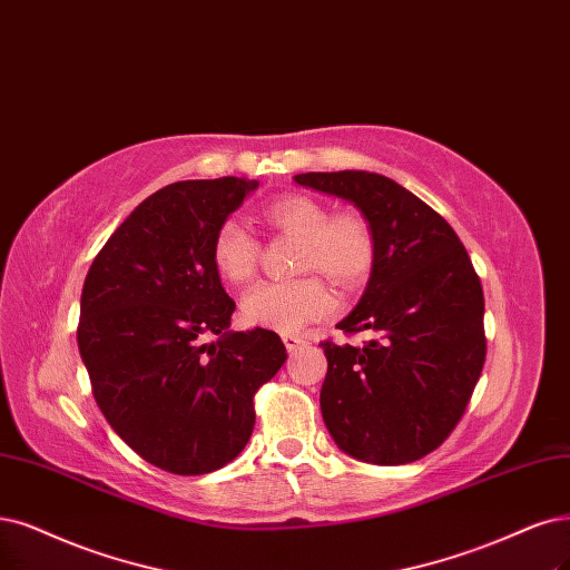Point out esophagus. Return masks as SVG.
I'll list each match as a JSON object with an SVG mask.
<instances>
[{"label": "esophagus", "instance_id": "1", "mask_svg": "<svg viewBox=\"0 0 570 570\" xmlns=\"http://www.w3.org/2000/svg\"><path fill=\"white\" fill-rule=\"evenodd\" d=\"M284 345L288 352H296L301 345H305V341L301 338V335H293V333H286L284 335Z\"/></svg>", "mask_w": 570, "mask_h": 570}]
</instances>
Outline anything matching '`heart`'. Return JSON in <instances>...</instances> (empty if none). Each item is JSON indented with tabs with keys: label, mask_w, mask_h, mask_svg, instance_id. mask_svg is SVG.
<instances>
[{
	"label": "heart",
	"mask_w": 570,
	"mask_h": 570,
	"mask_svg": "<svg viewBox=\"0 0 570 570\" xmlns=\"http://www.w3.org/2000/svg\"><path fill=\"white\" fill-rule=\"evenodd\" d=\"M265 220L279 232L301 239L298 272H320L341 286L362 284L373 265V235L354 214L331 216V210L312 197L286 195L265 208ZM258 242L235 218L220 223L210 246L216 269L229 282H246L258 263ZM333 301L324 284L314 277L293 282H261L246 291L244 317L272 331L291 333L307 322L328 314Z\"/></svg>",
	"instance_id": "heart-1"
}]
</instances>
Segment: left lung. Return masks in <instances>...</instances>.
Masks as SVG:
<instances>
[{
	"mask_svg": "<svg viewBox=\"0 0 570 570\" xmlns=\"http://www.w3.org/2000/svg\"><path fill=\"white\" fill-rule=\"evenodd\" d=\"M296 183L350 202L373 235L366 291L338 328L377 338L320 345L326 430L343 453L373 465L420 460L453 432L487 360L483 291L468 250L434 208L381 174H301Z\"/></svg>",
	"mask_w": 570,
	"mask_h": 570,
	"instance_id": "obj_1",
	"label": "left lung"
}]
</instances>
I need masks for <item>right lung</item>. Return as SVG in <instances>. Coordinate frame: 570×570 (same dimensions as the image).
<instances>
[{
  "label": "right lung",
  "mask_w": 570,
  "mask_h": 570,
  "mask_svg": "<svg viewBox=\"0 0 570 570\" xmlns=\"http://www.w3.org/2000/svg\"><path fill=\"white\" fill-rule=\"evenodd\" d=\"M256 187L225 176L157 189L83 279L77 343L96 404L164 472L208 474L235 460L256 425L253 394L286 362L274 331H229L235 301L210 256L216 229Z\"/></svg>",
  "instance_id": "add662e5"
}]
</instances>
